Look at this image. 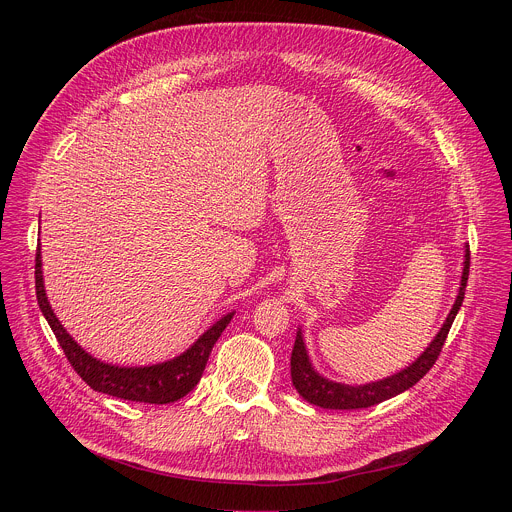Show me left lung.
<instances>
[{
	"mask_svg": "<svg viewBox=\"0 0 512 512\" xmlns=\"http://www.w3.org/2000/svg\"><path fill=\"white\" fill-rule=\"evenodd\" d=\"M468 273H470V249L466 245L458 296H456V302H454L446 322L442 324L440 332L433 336V340L427 344V348L409 364V367H405L399 373L385 377L381 381H371L364 385H346V383H336V381L326 379L324 375H320L314 369L306 342H304L302 328H298L296 344H294V350H291V383H294L296 391L308 403L324 407V409H362V407L383 403V401L411 389L419 379L425 377V373L433 367L437 356H440V352H442V346L452 328V322L464 302Z\"/></svg>",
	"mask_w": 512,
	"mask_h": 512,
	"instance_id": "8db88e82",
	"label": "left lung"
}]
</instances>
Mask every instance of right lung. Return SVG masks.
I'll return each mask as SVG.
<instances>
[{
  "label": "right lung",
  "mask_w": 512,
  "mask_h": 512,
  "mask_svg": "<svg viewBox=\"0 0 512 512\" xmlns=\"http://www.w3.org/2000/svg\"><path fill=\"white\" fill-rule=\"evenodd\" d=\"M36 298L48 326L52 328L68 362L72 364V369L81 375V379L93 391L125 401L156 405L174 403L198 385L214 342L235 316V312H229L221 320H216L188 350L170 360L148 364V367H119V364L103 362L101 358L89 354L56 318L44 289L40 247L36 251Z\"/></svg>",
  "instance_id": "add662e5"
}]
</instances>
